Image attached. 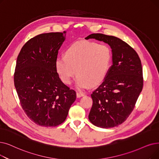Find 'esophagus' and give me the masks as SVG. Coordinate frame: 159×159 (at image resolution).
Here are the masks:
<instances>
[{"label":"esophagus","instance_id":"1","mask_svg":"<svg viewBox=\"0 0 159 159\" xmlns=\"http://www.w3.org/2000/svg\"><path fill=\"white\" fill-rule=\"evenodd\" d=\"M84 94L83 93H81V92H77V98H80V97L83 96Z\"/></svg>","mask_w":159,"mask_h":159}]
</instances>
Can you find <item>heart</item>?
I'll return each mask as SVG.
<instances>
[{
    "label": "heart",
    "instance_id": "heart-1",
    "mask_svg": "<svg viewBox=\"0 0 159 159\" xmlns=\"http://www.w3.org/2000/svg\"><path fill=\"white\" fill-rule=\"evenodd\" d=\"M110 60L111 51L108 45L81 41L71 45L66 55L57 58L56 66L61 80L65 84H70L77 73L76 85L83 89L90 84H98L104 79Z\"/></svg>",
    "mask_w": 159,
    "mask_h": 159
}]
</instances>
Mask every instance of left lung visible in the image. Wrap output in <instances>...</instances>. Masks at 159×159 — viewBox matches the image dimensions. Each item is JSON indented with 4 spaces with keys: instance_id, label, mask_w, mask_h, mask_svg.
<instances>
[{
    "instance_id": "8db88e82",
    "label": "left lung",
    "mask_w": 159,
    "mask_h": 159,
    "mask_svg": "<svg viewBox=\"0 0 159 159\" xmlns=\"http://www.w3.org/2000/svg\"><path fill=\"white\" fill-rule=\"evenodd\" d=\"M108 43L113 64L102 83L93 92L88 118L94 125L112 128L125 121L133 112L143 88V71L139 54L121 39L103 34L86 38Z\"/></svg>"
}]
</instances>
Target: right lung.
<instances>
[{
    "label": "right lung",
    "mask_w": 159,
    "mask_h": 159,
    "mask_svg": "<svg viewBox=\"0 0 159 159\" xmlns=\"http://www.w3.org/2000/svg\"><path fill=\"white\" fill-rule=\"evenodd\" d=\"M64 40L61 32L39 34L27 41L17 57L14 85L20 105L40 126L62 123L76 100L75 91L61 82L57 71L58 50Z\"/></svg>",
    "instance_id": "1"
}]
</instances>
